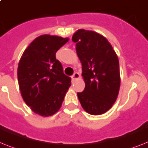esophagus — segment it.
<instances>
[{
    "label": "esophagus",
    "instance_id": "obj_1",
    "mask_svg": "<svg viewBox=\"0 0 148 148\" xmlns=\"http://www.w3.org/2000/svg\"><path fill=\"white\" fill-rule=\"evenodd\" d=\"M80 77V74H78L77 72H75L74 74H73V76L71 77L72 80H77V79H78V78Z\"/></svg>",
    "mask_w": 148,
    "mask_h": 148
}]
</instances>
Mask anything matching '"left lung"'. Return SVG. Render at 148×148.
<instances>
[{"instance_id":"left-lung-1","label":"left lung","mask_w":148,"mask_h":148,"mask_svg":"<svg viewBox=\"0 0 148 148\" xmlns=\"http://www.w3.org/2000/svg\"><path fill=\"white\" fill-rule=\"evenodd\" d=\"M82 64L84 90L77 93L81 106L93 116L105 113L117 99L120 88L119 62L105 37L94 31L78 29L72 36Z\"/></svg>"}]
</instances>
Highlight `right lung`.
<instances>
[{
	"instance_id": "add662e5",
	"label": "right lung",
	"mask_w": 148,
	"mask_h": 148,
	"mask_svg": "<svg viewBox=\"0 0 148 148\" xmlns=\"http://www.w3.org/2000/svg\"><path fill=\"white\" fill-rule=\"evenodd\" d=\"M69 40L58 36L42 35L29 45L17 68L18 83L24 102L43 117L57 112L71 85L63 73L57 51Z\"/></svg>"
}]
</instances>
